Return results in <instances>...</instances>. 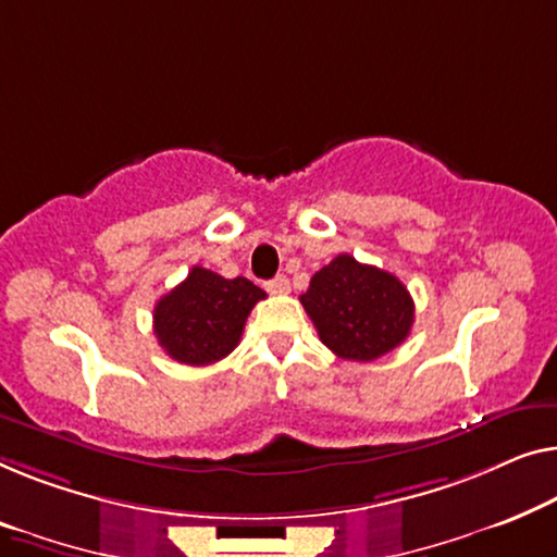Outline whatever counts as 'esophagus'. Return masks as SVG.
<instances>
[{"label": "esophagus", "instance_id": "obj_1", "mask_svg": "<svg viewBox=\"0 0 557 557\" xmlns=\"http://www.w3.org/2000/svg\"><path fill=\"white\" fill-rule=\"evenodd\" d=\"M265 288H269L271 294H286V292H288V278H286V276L271 278L269 284H265Z\"/></svg>", "mask_w": 557, "mask_h": 557}]
</instances>
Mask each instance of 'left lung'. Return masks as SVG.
<instances>
[{
    "label": "left lung",
    "mask_w": 557,
    "mask_h": 557,
    "mask_svg": "<svg viewBox=\"0 0 557 557\" xmlns=\"http://www.w3.org/2000/svg\"><path fill=\"white\" fill-rule=\"evenodd\" d=\"M319 338L336 357L374 361L405 342L414 324V301L389 271L359 263L349 253L313 273L301 294Z\"/></svg>",
    "instance_id": "8db88e82"
}]
</instances>
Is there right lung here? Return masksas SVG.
Segmentation results:
<instances>
[{
	"label": "right lung",
	"instance_id": "add662e5",
	"mask_svg": "<svg viewBox=\"0 0 557 557\" xmlns=\"http://www.w3.org/2000/svg\"><path fill=\"white\" fill-rule=\"evenodd\" d=\"M265 292L251 281L223 278L193 265L188 278L156 304L152 326L158 344L181 364L208 367L236 349L246 319Z\"/></svg>",
	"mask_w": 557,
	"mask_h": 557
}]
</instances>
